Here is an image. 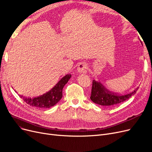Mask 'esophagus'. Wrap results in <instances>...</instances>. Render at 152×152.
Listing matches in <instances>:
<instances>
[{"label": "esophagus", "instance_id": "1", "mask_svg": "<svg viewBox=\"0 0 152 152\" xmlns=\"http://www.w3.org/2000/svg\"><path fill=\"white\" fill-rule=\"evenodd\" d=\"M87 68V66L86 63H80L77 67V72L79 73H86Z\"/></svg>", "mask_w": 152, "mask_h": 152}]
</instances>
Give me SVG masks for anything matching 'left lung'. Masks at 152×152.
Returning <instances> with one entry per match:
<instances>
[{
    "mask_svg": "<svg viewBox=\"0 0 152 152\" xmlns=\"http://www.w3.org/2000/svg\"><path fill=\"white\" fill-rule=\"evenodd\" d=\"M138 89L139 87L132 92L124 95L114 94L107 89L100 83L93 80L91 99L95 103L102 106H114L128 100Z\"/></svg>",
    "mask_w": 152,
    "mask_h": 152,
    "instance_id": "obj_1",
    "label": "left lung"
}]
</instances>
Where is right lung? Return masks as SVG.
Wrapping results in <instances>:
<instances>
[{
  "mask_svg": "<svg viewBox=\"0 0 152 152\" xmlns=\"http://www.w3.org/2000/svg\"><path fill=\"white\" fill-rule=\"evenodd\" d=\"M71 77V74L65 75L60 79L57 84H56L52 89L40 96L33 98L25 97L22 95H20V97L30 106L39 108H50L57 103L62 98L63 87L68 82Z\"/></svg>",
  "mask_w": 152,
  "mask_h": 152,
  "instance_id": "1",
  "label": "right lung"
}]
</instances>
